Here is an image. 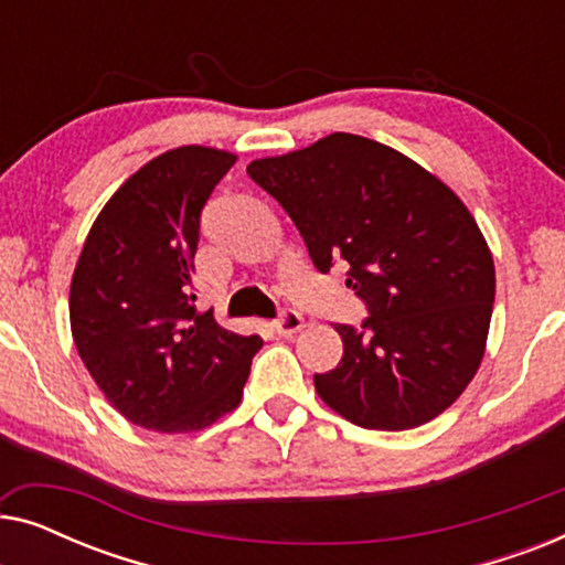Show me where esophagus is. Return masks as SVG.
I'll use <instances>...</instances> for the list:
<instances>
[{
	"mask_svg": "<svg viewBox=\"0 0 565 565\" xmlns=\"http://www.w3.org/2000/svg\"><path fill=\"white\" fill-rule=\"evenodd\" d=\"M273 327L280 337H292L296 331L303 329V316H300L298 311H292V308H285V311H280V316L273 321Z\"/></svg>",
	"mask_w": 565,
	"mask_h": 565,
	"instance_id": "esophagus-1",
	"label": "esophagus"
}]
</instances>
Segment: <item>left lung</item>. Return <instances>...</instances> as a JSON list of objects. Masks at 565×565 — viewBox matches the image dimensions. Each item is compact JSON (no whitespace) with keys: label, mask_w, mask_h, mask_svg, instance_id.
<instances>
[{"label":"left lung","mask_w":565,"mask_h":565,"mask_svg":"<svg viewBox=\"0 0 565 565\" xmlns=\"http://www.w3.org/2000/svg\"><path fill=\"white\" fill-rule=\"evenodd\" d=\"M246 172L275 198L321 275L347 262L365 303L337 323L344 354L316 373L319 396L365 429H412L443 414L481 365L493 259L455 192L404 153L352 134L257 159Z\"/></svg>","instance_id":"left-lung-1"}]
</instances>
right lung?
I'll use <instances>...</instances> for the list:
<instances>
[{
	"mask_svg": "<svg viewBox=\"0 0 565 565\" xmlns=\"http://www.w3.org/2000/svg\"><path fill=\"white\" fill-rule=\"evenodd\" d=\"M234 153L182 146L151 159L97 215L74 269L72 334L107 401L143 429L198 431L242 401L257 334L198 313L200 213Z\"/></svg>",
	"mask_w": 565,
	"mask_h": 565,
	"instance_id": "1",
	"label": "right lung"
}]
</instances>
